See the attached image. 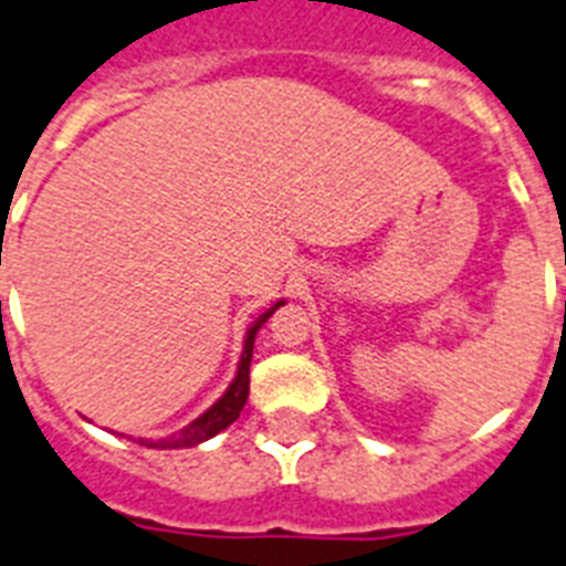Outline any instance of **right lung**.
I'll use <instances>...</instances> for the list:
<instances>
[{"label":"right lung","mask_w":566,"mask_h":566,"mask_svg":"<svg viewBox=\"0 0 566 566\" xmlns=\"http://www.w3.org/2000/svg\"><path fill=\"white\" fill-rule=\"evenodd\" d=\"M284 302H275L270 311H264V314L255 319V323L250 325V331H247V339H243V352H241V360H238V375L235 380L229 384V389L223 395H220L218 401L211 403L209 410L203 412L200 418H195L191 424L182 427L179 433L168 436V439H159V442H148V439H142V444L145 448H195V444L206 442V439H211V436H218L220 430H227L232 421H235L238 416H241L243 403H247V395H250V360H252V346H255V334H259V328L264 323H268L270 316H273L275 307H282Z\"/></svg>","instance_id":"add662e5"}]
</instances>
